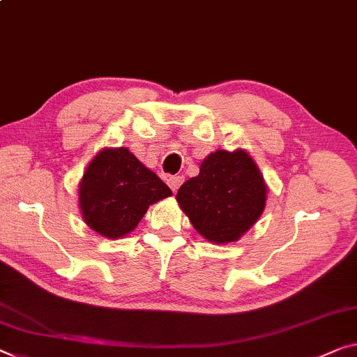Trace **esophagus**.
<instances>
[{
    "mask_svg": "<svg viewBox=\"0 0 357 357\" xmlns=\"http://www.w3.org/2000/svg\"><path fill=\"white\" fill-rule=\"evenodd\" d=\"M183 180H185L183 175H174V177H169L167 178V183L172 188V191H177L178 186L183 183Z\"/></svg>",
    "mask_w": 357,
    "mask_h": 357,
    "instance_id": "esophagus-1",
    "label": "esophagus"
}]
</instances>
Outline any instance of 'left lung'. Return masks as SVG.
I'll return each mask as SVG.
<instances>
[{"label": "left lung", "mask_w": 357, "mask_h": 357, "mask_svg": "<svg viewBox=\"0 0 357 357\" xmlns=\"http://www.w3.org/2000/svg\"><path fill=\"white\" fill-rule=\"evenodd\" d=\"M268 185L243 148L217 150L201 162L199 174L180 186L178 206L202 238L228 244L254 227L266 206Z\"/></svg>", "instance_id": "obj_1"}]
</instances>
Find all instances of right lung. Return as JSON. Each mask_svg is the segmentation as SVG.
I'll return each mask as SVG.
<instances>
[{
	"instance_id": "add662e5",
	"label": "right lung",
	"mask_w": 357,
	"mask_h": 357,
	"mask_svg": "<svg viewBox=\"0 0 357 357\" xmlns=\"http://www.w3.org/2000/svg\"><path fill=\"white\" fill-rule=\"evenodd\" d=\"M171 195V188L126 146L102 148L78 185L84 223L108 239L129 234L148 207Z\"/></svg>"
}]
</instances>
